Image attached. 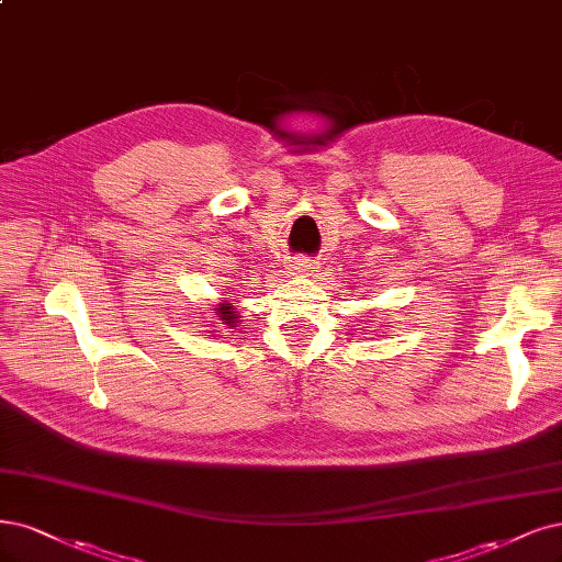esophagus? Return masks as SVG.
Segmentation results:
<instances>
[{
	"label": "esophagus",
	"mask_w": 562,
	"mask_h": 562,
	"mask_svg": "<svg viewBox=\"0 0 562 562\" xmlns=\"http://www.w3.org/2000/svg\"><path fill=\"white\" fill-rule=\"evenodd\" d=\"M295 272L297 274H312V272H316V262L308 260V258H297L295 260Z\"/></svg>",
	"instance_id": "34e87169"
}]
</instances>
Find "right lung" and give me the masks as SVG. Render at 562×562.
Masks as SVG:
<instances>
[{
	"label": "right lung",
	"instance_id": "right-lung-1",
	"mask_svg": "<svg viewBox=\"0 0 562 562\" xmlns=\"http://www.w3.org/2000/svg\"><path fill=\"white\" fill-rule=\"evenodd\" d=\"M221 321H225L229 327H235V318H237V312H232V306H227V304H221L218 308H216V312H214Z\"/></svg>",
	"mask_w": 562,
	"mask_h": 562
}]
</instances>
